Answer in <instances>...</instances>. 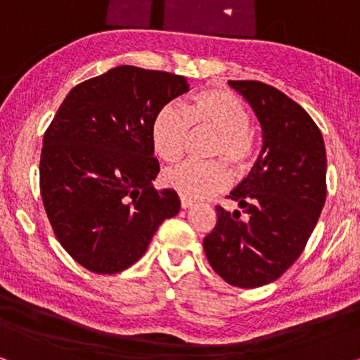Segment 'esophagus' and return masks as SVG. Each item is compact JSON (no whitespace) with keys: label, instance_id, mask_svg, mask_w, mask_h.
Returning a JSON list of instances; mask_svg holds the SVG:
<instances>
[{"label":"esophagus","instance_id":"esophagus-1","mask_svg":"<svg viewBox=\"0 0 360 360\" xmlns=\"http://www.w3.org/2000/svg\"><path fill=\"white\" fill-rule=\"evenodd\" d=\"M181 207H183V209L193 207V200L188 199V198H181Z\"/></svg>","mask_w":360,"mask_h":360}]
</instances>
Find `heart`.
<instances>
[{
    "label": "heart",
    "mask_w": 360,
    "mask_h": 360,
    "mask_svg": "<svg viewBox=\"0 0 360 360\" xmlns=\"http://www.w3.org/2000/svg\"><path fill=\"white\" fill-rule=\"evenodd\" d=\"M189 124L217 133L212 156L222 158L237 171L250 167L257 141L250 128V113L237 95L224 89L200 92L188 108L166 105L151 124L153 150L162 161L176 162L186 153ZM230 171L222 161L184 162L165 172V183L188 199H204L230 184Z\"/></svg>",
    "instance_id": "b5f03b06"
}]
</instances>
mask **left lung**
<instances>
[{"label":"left lung","mask_w":360,"mask_h":360,"mask_svg":"<svg viewBox=\"0 0 360 360\" xmlns=\"http://www.w3.org/2000/svg\"><path fill=\"white\" fill-rule=\"evenodd\" d=\"M262 128V151L230 193L240 210L217 205V224L204 238L219 276L238 288L280 278L304 250L326 200V148L319 128L298 103L257 80H229Z\"/></svg>","instance_id":"obj_1"}]
</instances>
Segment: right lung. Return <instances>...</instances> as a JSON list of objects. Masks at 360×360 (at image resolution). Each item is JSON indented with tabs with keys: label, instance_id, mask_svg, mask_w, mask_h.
Masks as SVG:
<instances>
[{
	"label": "right lung",
	"instance_id": "obj_1",
	"mask_svg": "<svg viewBox=\"0 0 360 360\" xmlns=\"http://www.w3.org/2000/svg\"><path fill=\"white\" fill-rule=\"evenodd\" d=\"M186 92L183 75L118 65L75 85L57 110L42 140L41 198L57 240L87 270L130 268L181 210L174 189L153 188L151 124Z\"/></svg>",
	"mask_w": 360,
	"mask_h": 360
}]
</instances>
